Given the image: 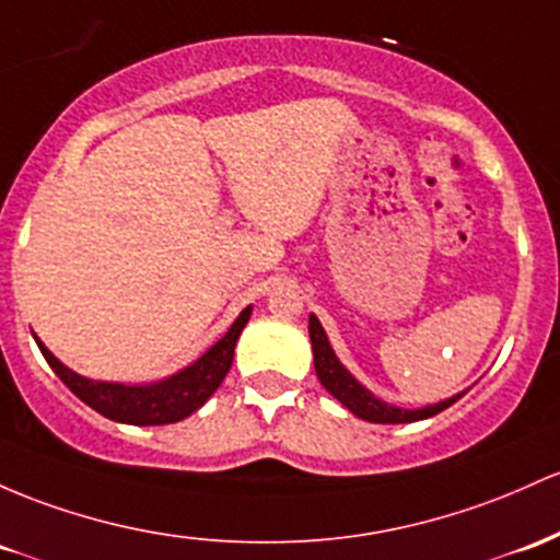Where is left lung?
I'll use <instances>...</instances> for the list:
<instances>
[{
	"mask_svg": "<svg viewBox=\"0 0 560 560\" xmlns=\"http://www.w3.org/2000/svg\"><path fill=\"white\" fill-rule=\"evenodd\" d=\"M308 331H311V346H313V366H316L318 380H322L324 388H327L331 396L342 404V407H348L355 417H361V420L383 422V425H396V422H417V420H425V417L439 415V411L452 407L457 398H463V393H459V396H452V398H446V401L433 404V407H425V409L390 407V404L380 401L377 396H372L364 385H359V380H355L353 374H350L346 366L337 361L335 350L329 348L327 335H324L322 324H318L316 316L308 318Z\"/></svg>",
	"mask_w": 560,
	"mask_h": 560,
	"instance_id": "8db88e82",
	"label": "left lung"
}]
</instances>
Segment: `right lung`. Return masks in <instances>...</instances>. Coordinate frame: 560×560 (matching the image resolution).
Wrapping results in <instances>:
<instances>
[{
  "instance_id": "obj_1",
  "label": "right lung",
  "mask_w": 560,
  "mask_h": 560,
  "mask_svg": "<svg viewBox=\"0 0 560 560\" xmlns=\"http://www.w3.org/2000/svg\"><path fill=\"white\" fill-rule=\"evenodd\" d=\"M249 313L252 308L238 313V318L225 331L223 340L214 342L188 370L172 374L170 380L153 385L95 383V380L82 377V374L71 372L69 366L60 364L50 350L42 346L39 337H36V346H39L47 364L52 366V372L63 380L66 388L73 396L82 398L97 415L116 422H127V425H167V422L186 420L188 415H194L220 388V383H223V377L233 364V348H236L244 324L249 322Z\"/></svg>"
}]
</instances>
